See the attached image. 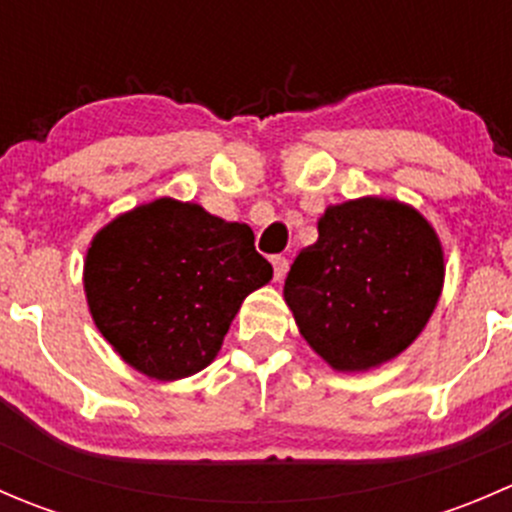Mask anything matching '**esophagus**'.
Here are the masks:
<instances>
[{
	"instance_id": "obj_1",
	"label": "esophagus",
	"mask_w": 512,
	"mask_h": 512,
	"mask_svg": "<svg viewBox=\"0 0 512 512\" xmlns=\"http://www.w3.org/2000/svg\"><path fill=\"white\" fill-rule=\"evenodd\" d=\"M270 262H272V272H275V280H282V277L287 275V267H289L287 257H282V255H272V257H270Z\"/></svg>"
}]
</instances>
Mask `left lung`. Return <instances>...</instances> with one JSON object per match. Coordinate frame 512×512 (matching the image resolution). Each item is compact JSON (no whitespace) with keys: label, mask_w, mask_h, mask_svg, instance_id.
<instances>
[{"label":"left lung","mask_w":512,"mask_h":512,"mask_svg":"<svg viewBox=\"0 0 512 512\" xmlns=\"http://www.w3.org/2000/svg\"><path fill=\"white\" fill-rule=\"evenodd\" d=\"M319 237L289 267L285 299L309 347L339 371H364L404 352L443 287L433 227L396 200L327 208Z\"/></svg>","instance_id":"8db88e82"}]
</instances>
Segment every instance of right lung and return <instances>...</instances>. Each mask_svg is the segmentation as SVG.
I'll use <instances>...</instances> for the list:
<instances>
[{
	"label": "right lung",
	"mask_w": 512,
	"mask_h": 512,
	"mask_svg": "<svg viewBox=\"0 0 512 512\" xmlns=\"http://www.w3.org/2000/svg\"><path fill=\"white\" fill-rule=\"evenodd\" d=\"M270 280L250 227L170 198L103 227L84 267L96 327L126 364L160 381L205 369L242 299Z\"/></svg>",
	"instance_id": "add662e5"
}]
</instances>
